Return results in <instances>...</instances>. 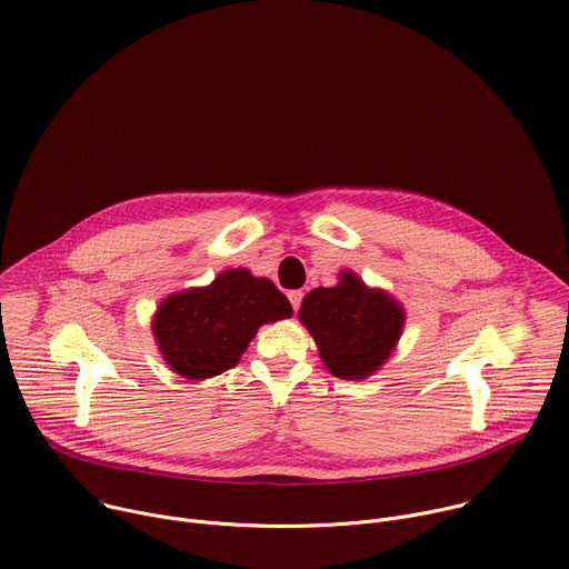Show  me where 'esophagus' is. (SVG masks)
I'll return each mask as SVG.
<instances>
[{"label": "esophagus", "instance_id": "34e87169", "mask_svg": "<svg viewBox=\"0 0 569 569\" xmlns=\"http://www.w3.org/2000/svg\"><path fill=\"white\" fill-rule=\"evenodd\" d=\"M288 299H290V306H292V310L297 312V310H299V306H301L303 292H301V290H290V292H288Z\"/></svg>", "mask_w": 569, "mask_h": 569}]
</instances>
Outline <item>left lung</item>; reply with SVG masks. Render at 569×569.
Instances as JSON below:
<instances>
[{
	"label": "left lung",
	"instance_id": "obj_1",
	"mask_svg": "<svg viewBox=\"0 0 569 569\" xmlns=\"http://www.w3.org/2000/svg\"><path fill=\"white\" fill-rule=\"evenodd\" d=\"M299 321L336 378L365 380L391 358L405 329V308L387 290L342 270L333 288H315L303 297Z\"/></svg>",
	"mask_w": 569,
	"mask_h": 569
}]
</instances>
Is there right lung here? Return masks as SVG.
<instances>
[{"label":"right lung","instance_id":"obj_1","mask_svg":"<svg viewBox=\"0 0 569 569\" xmlns=\"http://www.w3.org/2000/svg\"><path fill=\"white\" fill-rule=\"evenodd\" d=\"M292 317V306L266 277L222 270L209 286L169 295L152 315L159 356L187 380H207L238 365L263 323Z\"/></svg>","mask_w":569,"mask_h":569}]
</instances>
